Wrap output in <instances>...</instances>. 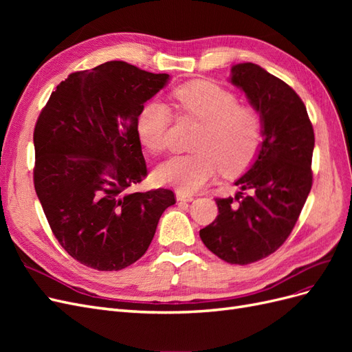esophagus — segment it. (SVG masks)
I'll list each match as a JSON object with an SVG mask.
<instances>
[{
	"label": "esophagus",
	"mask_w": 352,
	"mask_h": 352,
	"mask_svg": "<svg viewBox=\"0 0 352 352\" xmlns=\"http://www.w3.org/2000/svg\"><path fill=\"white\" fill-rule=\"evenodd\" d=\"M176 199L177 201H184V202H190V201H194V197L192 195H188V194H184V192H180V190H177V192H176Z\"/></svg>",
	"instance_id": "34e87169"
}]
</instances>
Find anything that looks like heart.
<instances>
[{"mask_svg": "<svg viewBox=\"0 0 352 352\" xmlns=\"http://www.w3.org/2000/svg\"><path fill=\"white\" fill-rule=\"evenodd\" d=\"M177 111L184 119L199 123L192 148L195 153L175 155L160 164L155 179L184 194H192L210 184L220 170L236 173L257 155L263 141L260 113L239 102L236 94L208 80L189 82L173 91ZM170 105L153 98L138 114L141 142L153 153L170 146L173 124Z\"/></svg>", "mask_w": 352, "mask_h": 352, "instance_id": "1", "label": "heart"}]
</instances>
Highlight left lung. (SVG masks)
<instances>
[{"label":"left lung","instance_id":"obj_1","mask_svg":"<svg viewBox=\"0 0 352 352\" xmlns=\"http://www.w3.org/2000/svg\"><path fill=\"white\" fill-rule=\"evenodd\" d=\"M230 82L260 113L264 140L235 182L241 190L216 198L219 214L199 236L219 258L245 265L269 257L291 235L313 185L314 131L298 94L260 66H233Z\"/></svg>","mask_w":352,"mask_h":352}]
</instances>
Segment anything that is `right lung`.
Listing matches in <instances>:
<instances>
[{"label":"right lung","instance_id":"right-lung-1","mask_svg":"<svg viewBox=\"0 0 352 352\" xmlns=\"http://www.w3.org/2000/svg\"><path fill=\"white\" fill-rule=\"evenodd\" d=\"M168 80L124 61L70 73L34 131V184L56 239L87 267L113 272L150 247L175 192H131L146 176L136 120Z\"/></svg>","mask_w":352,"mask_h":352}]
</instances>
